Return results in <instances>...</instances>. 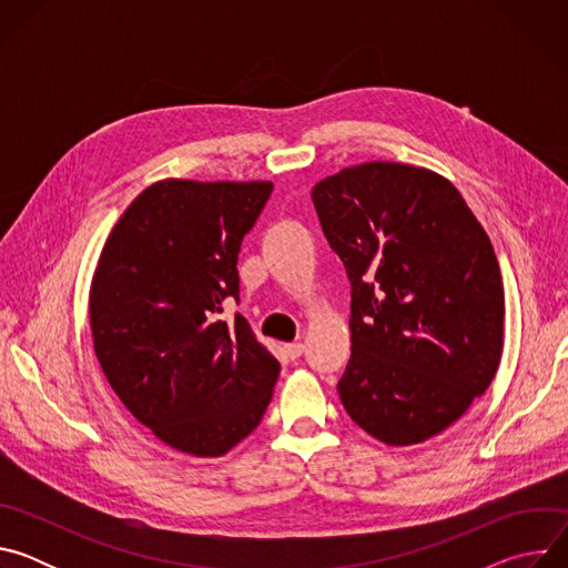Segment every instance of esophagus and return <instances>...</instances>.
Returning a JSON list of instances; mask_svg holds the SVG:
<instances>
[{"instance_id":"1","label":"esophagus","mask_w":568,"mask_h":568,"mask_svg":"<svg viewBox=\"0 0 568 568\" xmlns=\"http://www.w3.org/2000/svg\"><path fill=\"white\" fill-rule=\"evenodd\" d=\"M303 351H305V346H303L301 342H294V344H287V346H285V353H287L290 359H298V357L303 355Z\"/></svg>"}]
</instances>
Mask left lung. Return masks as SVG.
<instances>
[{"mask_svg": "<svg viewBox=\"0 0 568 568\" xmlns=\"http://www.w3.org/2000/svg\"><path fill=\"white\" fill-rule=\"evenodd\" d=\"M351 278L353 353L337 390L388 447L454 425L497 375L504 281L493 242L443 175L366 161L312 189Z\"/></svg>", "mask_w": 568, "mask_h": 568, "instance_id": "left-lung-1", "label": "left lung"}]
</instances>
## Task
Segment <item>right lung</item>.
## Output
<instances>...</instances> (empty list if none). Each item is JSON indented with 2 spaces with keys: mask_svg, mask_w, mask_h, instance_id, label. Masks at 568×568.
Instances as JSON below:
<instances>
[{
  "mask_svg": "<svg viewBox=\"0 0 568 568\" xmlns=\"http://www.w3.org/2000/svg\"><path fill=\"white\" fill-rule=\"evenodd\" d=\"M272 182L161 180L110 231L90 287L97 359L125 409L156 440L217 458L247 438L281 364L242 314L237 252Z\"/></svg>",
  "mask_w": 568,
  "mask_h": 568,
  "instance_id": "right-lung-1",
  "label": "right lung"
}]
</instances>
